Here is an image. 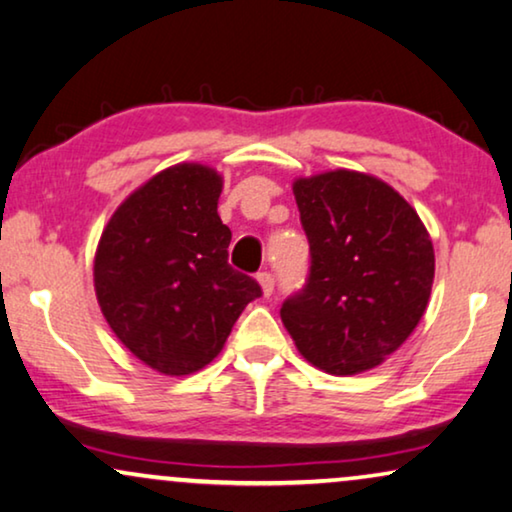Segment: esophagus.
Masks as SVG:
<instances>
[{
  "label": "esophagus",
  "mask_w": 512,
  "mask_h": 512,
  "mask_svg": "<svg viewBox=\"0 0 512 512\" xmlns=\"http://www.w3.org/2000/svg\"><path fill=\"white\" fill-rule=\"evenodd\" d=\"M258 284H261L263 296H272V291H275V277L270 272H258Z\"/></svg>",
  "instance_id": "1"
}]
</instances>
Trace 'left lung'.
Listing matches in <instances>:
<instances>
[{"mask_svg": "<svg viewBox=\"0 0 512 512\" xmlns=\"http://www.w3.org/2000/svg\"><path fill=\"white\" fill-rule=\"evenodd\" d=\"M293 195L310 272L279 310L286 331L331 375L380 366L429 303L436 258L424 223L394 188L361 172L298 179Z\"/></svg>", "mask_w": 512, "mask_h": 512, "instance_id": "8db88e82", "label": "left lung"}]
</instances>
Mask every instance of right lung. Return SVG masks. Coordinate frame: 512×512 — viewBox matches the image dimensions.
Wrapping results in <instances>:
<instances>
[{
  "label": "right lung",
  "instance_id": "right-lung-1",
  "mask_svg": "<svg viewBox=\"0 0 512 512\" xmlns=\"http://www.w3.org/2000/svg\"><path fill=\"white\" fill-rule=\"evenodd\" d=\"M221 177L181 163L137 188L111 216L95 254V291L116 338L163 375H191L223 349L263 291L228 263Z\"/></svg>",
  "mask_w": 512,
  "mask_h": 512
}]
</instances>
